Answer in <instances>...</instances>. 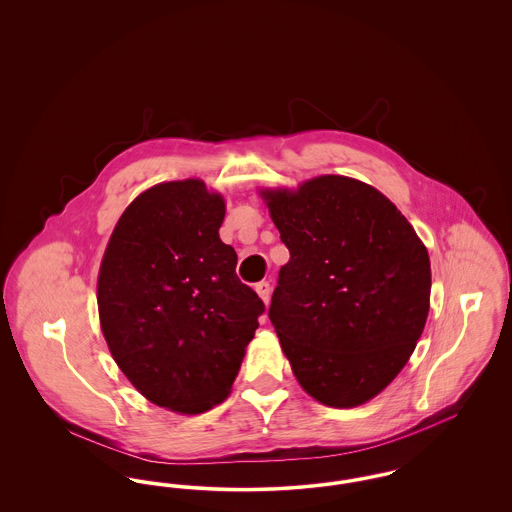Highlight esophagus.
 <instances>
[{
	"mask_svg": "<svg viewBox=\"0 0 512 512\" xmlns=\"http://www.w3.org/2000/svg\"><path fill=\"white\" fill-rule=\"evenodd\" d=\"M255 290L259 293V297L263 299V303L268 305V301H270V284H268V282H259V284L255 286Z\"/></svg>",
	"mask_w": 512,
	"mask_h": 512,
	"instance_id": "obj_1",
	"label": "esophagus"
}]
</instances>
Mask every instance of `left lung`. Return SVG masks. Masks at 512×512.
I'll return each mask as SVG.
<instances>
[{
  "label": "left lung",
  "instance_id": "left-lung-1",
  "mask_svg": "<svg viewBox=\"0 0 512 512\" xmlns=\"http://www.w3.org/2000/svg\"><path fill=\"white\" fill-rule=\"evenodd\" d=\"M261 195L290 249L268 318L293 374L322 405H363L407 365L424 330L428 251L365 182L326 174Z\"/></svg>",
  "mask_w": 512,
  "mask_h": 512
}]
</instances>
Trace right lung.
Here are the masks:
<instances>
[{
  "label": "right lung",
  "instance_id": "1",
  "mask_svg": "<svg viewBox=\"0 0 512 512\" xmlns=\"http://www.w3.org/2000/svg\"><path fill=\"white\" fill-rule=\"evenodd\" d=\"M224 211L201 180L157 184L126 207L99 268L115 363L151 403L180 414L226 399L265 313L220 240Z\"/></svg>",
  "mask_w": 512,
  "mask_h": 512
}]
</instances>
